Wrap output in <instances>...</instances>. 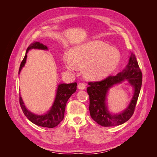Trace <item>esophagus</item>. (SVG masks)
<instances>
[{
    "label": "esophagus",
    "instance_id": "1",
    "mask_svg": "<svg viewBox=\"0 0 157 157\" xmlns=\"http://www.w3.org/2000/svg\"><path fill=\"white\" fill-rule=\"evenodd\" d=\"M78 88L80 90H84V89H85V88H86V84H84L83 82H80L78 84Z\"/></svg>",
    "mask_w": 157,
    "mask_h": 157
}]
</instances>
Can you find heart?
I'll return each instance as SVG.
<instances>
[{
  "label": "heart",
  "mask_w": 157,
  "mask_h": 157,
  "mask_svg": "<svg viewBox=\"0 0 157 157\" xmlns=\"http://www.w3.org/2000/svg\"><path fill=\"white\" fill-rule=\"evenodd\" d=\"M63 61L67 69L84 67L85 77L90 80L105 78L115 71L121 61L120 52L102 41L93 40L75 47Z\"/></svg>",
  "instance_id": "1"
}]
</instances>
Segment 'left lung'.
<instances>
[{
    "instance_id": "8db88e82",
    "label": "left lung",
    "mask_w": 157,
    "mask_h": 157,
    "mask_svg": "<svg viewBox=\"0 0 157 157\" xmlns=\"http://www.w3.org/2000/svg\"><path fill=\"white\" fill-rule=\"evenodd\" d=\"M128 80L135 88V94L129 106L120 114L113 115L107 110L105 101L108 89L115 84ZM142 84V73L136 56L132 54L129 63L122 73L115 76H108L99 81L88 82L87 92L89 95V110L92 119L102 126L121 125L128 121L134 113Z\"/></svg>"
}]
</instances>
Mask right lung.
Listing matches in <instances>:
<instances>
[{
    "label": "right lung",
    "mask_w": 157,
    "mask_h": 157,
    "mask_svg": "<svg viewBox=\"0 0 157 157\" xmlns=\"http://www.w3.org/2000/svg\"><path fill=\"white\" fill-rule=\"evenodd\" d=\"M32 48L48 50L46 46L40 43L39 42H33L29 46L26 50L25 57L22 60L20 69H19V74L20 73L22 67L25 65L26 62L27 53L28 51ZM77 86V82H73L71 84H60L58 86V90H57V94L53 105L46 115H36L28 111L25 105H23L22 99L20 96L19 101H20L21 108L25 117L31 122L34 123L35 124L49 128H54L58 126L61 121L63 119L66 103H67L69 98L71 96V95L76 92Z\"/></svg>",
    "instance_id": "add662e5"
}]
</instances>
